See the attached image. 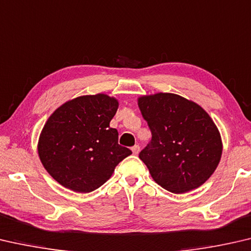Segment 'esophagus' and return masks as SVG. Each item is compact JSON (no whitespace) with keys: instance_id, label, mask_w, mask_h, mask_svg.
<instances>
[{"instance_id":"1","label":"esophagus","mask_w":251,"mask_h":251,"mask_svg":"<svg viewBox=\"0 0 251 251\" xmlns=\"http://www.w3.org/2000/svg\"><path fill=\"white\" fill-rule=\"evenodd\" d=\"M132 152H133V154H138L139 152H140V147H139L138 145H135L134 147H132Z\"/></svg>"}]
</instances>
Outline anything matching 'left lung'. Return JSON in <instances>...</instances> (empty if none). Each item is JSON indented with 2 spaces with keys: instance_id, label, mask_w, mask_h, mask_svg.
I'll use <instances>...</instances> for the list:
<instances>
[{
  "instance_id": "left-lung-1",
  "label": "left lung",
  "mask_w": 251,
  "mask_h": 251,
  "mask_svg": "<svg viewBox=\"0 0 251 251\" xmlns=\"http://www.w3.org/2000/svg\"><path fill=\"white\" fill-rule=\"evenodd\" d=\"M151 130V142L139 153L152 179L174 194L200 187L218 167L223 154L220 132L196 102L175 93L138 98Z\"/></svg>"
}]
</instances>
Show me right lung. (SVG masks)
Masks as SVG:
<instances>
[{"instance_id": "obj_1", "label": "right lung", "mask_w": 251, "mask_h": 251, "mask_svg": "<svg viewBox=\"0 0 251 251\" xmlns=\"http://www.w3.org/2000/svg\"><path fill=\"white\" fill-rule=\"evenodd\" d=\"M119 102L104 93L81 96L59 106L41 131V162L61 186L81 194L101 187L131 150L118 143L110 121Z\"/></svg>"}]
</instances>
